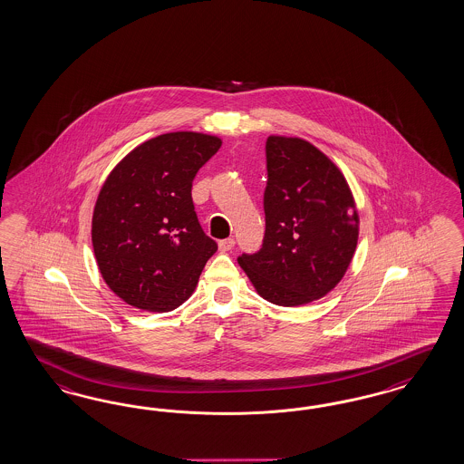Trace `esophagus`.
<instances>
[{"label":"esophagus","mask_w":464,"mask_h":464,"mask_svg":"<svg viewBox=\"0 0 464 464\" xmlns=\"http://www.w3.org/2000/svg\"><path fill=\"white\" fill-rule=\"evenodd\" d=\"M218 246H219V252H229L233 246H235V239L233 238H226L221 239L219 243H218Z\"/></svg>","instance_id":"1"}]
</instances>
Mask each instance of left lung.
Masks as SVG:
<instances>
[{"mask_svg": "<svg viewBox=\"0 0 464 464\" xmlns=\"http://www.w3.org/2000/svg\"><path fill=\"white\" fill-rule=\"evenodd\" d=\"M260 252L238 256L255 291L303 306L337 287L359 239V212L337 165L309 140L272 134Z\"/></svg>", "mask_w": 464, "mask_h": 464, "instance_id": "left-lung-1", "label": "left lung"}]
</instances>
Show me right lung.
Instances as JSON below:
<instances>
[{"label":"right lung","instance_id":"add662e5","mask_svg":"<svg viewBox=\"0 0 464 464\" xmlns=\"http://www.w3.org/2000/svg\"><path fill=\"white\" fill-rule=\"evenodd\" d=\"M221 142L204 132H167L140 142L107 175L92 243L102 279L127 304L167 313L196 291L218 245L197 221L192 182Z\"/></svg>","mask_w":464,"mask_h":464}]
</instances>
